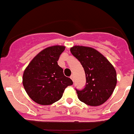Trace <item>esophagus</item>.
<instances>
[{
    "label": "esophagus",
    "instance_id": "obj_1",
    "mask_svg": "<svg viewBox=\"0 0 134 134\" xmlns=\"http://www.w3.org/2000/svg\"><path fill=\"white\" fill-rule=\"evenodd\" d=\"M70 79L72 80V81H74V75H71L70 76Z\"/></svg>",
    "mask_w": 134,
    "mask_h": 134
}]
</instances>
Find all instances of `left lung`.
<instances>
[{"label":"left lung","instance_id":"left-lung-1","mask_svg":"<svg viewBox=\"0 0 134 134\" xmlns=\"http://www.w3.org/2000/svg\"><path fill=\"white\" fill-rule=\"evenodd\" d=\"M70 52L80 62L86 75V85L82 90L76 89L82 102L91 106H99L113 93L117 84V74L113 65L96 49L76 46Z\"/></svg>","mask_w":134,"mask_h":134}]
</instances>
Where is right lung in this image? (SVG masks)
<instances>
[{
    "mask_svg": "<svg viewBox=\"0 0 134 134\" xmlns=\"http://www.w3.org/2000/svg\"><path fill=\"white\" fill-rule=\"evenodd\" d=\"M64 46H54L40 52L31 61L23 76V85L29 97L37 103L51 105L60 100L65 88L73 84L65 76L58 60Z\"/></svg>",
    "mask_w": 134,
    "mask_h": 134,
    "instance_id": "obj_1",
    "label": "right lung"
}]
</instances>
